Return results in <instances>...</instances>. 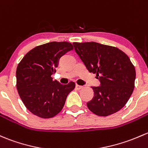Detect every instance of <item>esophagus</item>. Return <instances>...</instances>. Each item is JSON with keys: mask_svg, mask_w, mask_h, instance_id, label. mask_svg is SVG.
Segmentation results:
<instances>
[{"mask_svg": "<svg viewBox=\"0 0 148 148\" xmlns=\"http://www.w3.org/2000/svg\"><path fill=\"white\" fill-rule=\"evenodd\" d=\"M76 88H77V89H82V88H83V86H80V85H78V84H77L76 85Z\"/></svg>", "mask_w": 148, "mask_h": 148, "instance_id": "1", "label": "esophagus"}]
</instances>
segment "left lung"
<instances>
[{"instance_id": "1", "label": "left lung", "mask_w": 148, "mask_h": 148, "mask_svg": "<svg viewBox=\"0 0 148 148\" xmlns=\"http://www.w3.org/2000/svg\"><path fill=\"white\" fill-rule=\"evenodd\" d=\"M77 54L89 72L96 74L101 85L93 86L94 96L88 109L99 116L116 113L133 94L136 69L130 58L119 48L100 43L74 42Z\"/></svg>"}]
</instances>
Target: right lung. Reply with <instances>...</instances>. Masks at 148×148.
<instances>
[{
    "mask_svg": "<svg viewBox=\"0 0 148 148\" xmlns=\"http://www.w3.org/2000/svg\"><path fill=\"white\" fill-rule=\"evenodd\" d=\"M74 49L67 42H51L27 52L16 70L17 89L26 108L42 119H49L63 108L75 83L61 84L51 75L56 72L60 57Z\"/></svg>",
    "mask_w": 148,
    "mask_h": 148,
    "instance_id": "obj_1",
    "label": "right lung"
}]
</instances>
